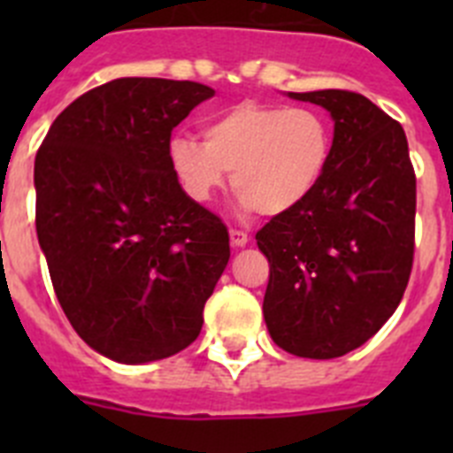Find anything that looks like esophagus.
<instances>
[{
	"mask_svg": "<svg viewBox=\"0 0 453 453\" xmlns=\"http://www.w3.org/2000/svg\"><path fill=\"white\" fill-rule=\"evenodd\" d=\"M229 238H231V245H234V247H245L247 242H250V235H247L245 231H240V229H231Z\"/></svg>",
	"mask_w": 453,
	"mask_h": 453,
	"instance_id": "34e87169",
	"label": "esophagus"
}]
</instances>
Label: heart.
I'll use <instances>...</instances> for the list:
<instances>
[{"label":"heart","mask_w":453,"mask_h":453,"mask_svg":"<svg viewBox=\"0 0 453 453\" xmlns=\"http://www.w3.org/2000/svg\"><path fill=\"white\" fill-rule=\"evenodd\" d=\"M192 135H172L167 161L186 197L206 203L231 183L245 211L286 215L322 186L334 156L331 124L313 108L240 102Z\"/></svg>","instance_id":"obj_1"}]
</instances>
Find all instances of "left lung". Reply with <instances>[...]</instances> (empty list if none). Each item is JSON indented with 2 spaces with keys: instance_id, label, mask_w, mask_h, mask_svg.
I'll use <instances>...</instances> for the list:
<instances>
[{
  "instance_id": "left-lung-1",
  "label": "left lung",
  "mask_w": 453,
  "mask_h": 453,
  "mask_svg": "<svg viewBox=\"0 0 453 453\" xmlns=\"http://www.w3.org/2000/svg\"><path fill=\"white\" fill-rule=\"evenodd\" d=\"M288 97L329 111L334 156L313 197L256 234L270 263L263 315L281 349L326 361L367 342L402 302L415 251V172L402 124L358 92Z\"/></svg>"
}]
</instances>
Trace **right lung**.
Masks as SVG:
<instances>
[{
  "label": "right lung",
  "mask_w": 453,
  "mask_h": 453,
  "mask_svg": "<svg viewBox=\"0 0 453 453\" xmlns=\"http://www.w3.org/2000/svg\"><path fill=\"white\" fill-rule=\"evenodd\" d=\"M215 95L124 77L70 104L35 154V231L54 292L86 345L124 365L195 342L229 263V231L186 197L172 129Z\"/></svg>",
  "instance_id": "add662e5"
}]
</instances>
